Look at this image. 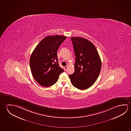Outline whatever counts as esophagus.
Returning a JSON list of instances; mask_svg holds the SVG:
<instances>
[{
    "label": "esophagus",
    "mask_w": 131,
    "mask_h": 131,
    "mask_svg": "<svg viewBox=\"0 0 131 131\" xmlns=\"http://www.w3.org/2000/svg\"><path fill=\"white\" fill-rule=\"evenodd\" d=\"M68 66H65L64 67V70L65 71H67V69H68Z\"/></svg>",
    "instance_id": "1"
}]
</instances>
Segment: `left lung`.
<instances>
[{"mask_svg":"<svg viewBox=\"0 0 131 131\" xmlns=\"http://www.w3.org/2000/svg\"><path fill=\"white\" fill-rule=\"evenodd\" d=\"M76 59L74 72L69 75L72 84L79 90H85L96 81L101 72V61L94 44L86 39L72 37Z\"/></svg>","mask_w":131,"mask_h":131,"instance_id":"1","label":"left lung"}]
</instances>
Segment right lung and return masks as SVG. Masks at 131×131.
<instances>
[{
  "label": "right lung",
  "mask_w": 131,
  "mask_h": 131,
  "mask_svg": "<svg viewBox=\"0 0 131 131\" xmlns=\"http://www.w3.org/2000/svg\"><path fill=\"white\" fill-rule=\"evenodd\" d=\"M67 37L48 36L37 45L30 56V65L33 77L41 86H52L64 70L59 65L57 51Z\"/></svg>",
  "instance_id": "add662e5"
}]
</instances>
